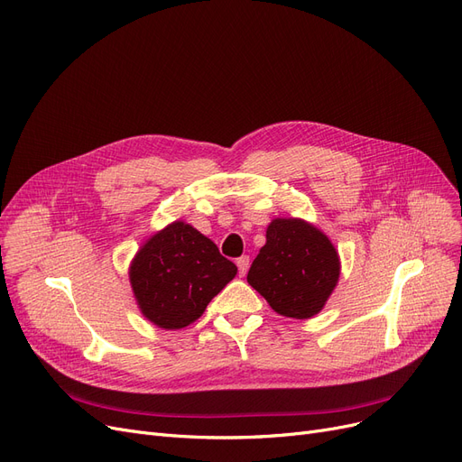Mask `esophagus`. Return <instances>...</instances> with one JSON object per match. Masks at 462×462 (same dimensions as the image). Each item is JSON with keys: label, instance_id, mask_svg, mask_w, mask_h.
Masks as SVG:
<instances>
[{"label": "esophagus", "instance_id": "obj_1", "mask_svg": "<svg viewBox=\"0 0 462 462\" xmlns=\"http://www.w3.org/2000/svg\"><path fill=\"white\" fill-rule=\"evenodd\" d=\"M236 267H238V274L245 276L246 271H248V267H250V257H248V255H241V257H238V260H236Z\"/></svg>", "mask_w": 462, "mask_h": 462}]
</instances>
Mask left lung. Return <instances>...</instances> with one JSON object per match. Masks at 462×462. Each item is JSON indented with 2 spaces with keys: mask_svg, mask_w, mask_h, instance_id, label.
Instances as JSON below:
<instances>
[{
  "mask_svg": "<svg viewBox=\"0 0 462 462\" xmlns=\"http://www.w3.org/2000/svg\"><path fill=\"white\" fill-rule=\"evenodd\" d=\"M246 281L271 309L288 319H312L336 290L341 262L336 246L301 217H274Z\"/></svg>",
  "mask_w": 462,
  "mask_h": 462,
  "instance_id": "left-lung-1",
  "label": "left lung"
}]
</instances>
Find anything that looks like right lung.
Instances as JSON below:
<instances>
[{
  "label": "right lung",
  "instance_id": "right-lung-1",
  "mask_svg": "<svg viewBox=\"0 0 462 462\" xmlns=\"http://www.w3.org/2000/svg\"><path fill=\"white\" fill-rule=\"evenodd\" d=\"M235 274L236 265L210 238L181 219L147 238L128 267L140 312L162 329H181L200 319Z\"/></svg>",
  "mask_w": 462,
  "mask_h": 462
}]
</instances>
